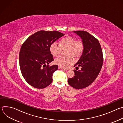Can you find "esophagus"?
Here are the masks:
<instances>
[{
    "label": "esophagus",
    "instance_id": "34e87169",
    "mask_svg": "<svg viewBox=\"0 0 123 123\" xmlns=\"http://www.w3.org/2000/svg\"><path fill=\"white\" fill-rule=\"evenodd\" d=\"M58 68H59V69H62L64 70V71H67V70H68V69H67V68H63V67H60V66H59V67H58Z\"/></svg>",
    "mask_w": 123,
    "mask_h": 123
}]
</instances>
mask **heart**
Listing matches in <instances>:
<instances>
[{
  "instance_id": "heart-1",
  "label": "heart",
  "mask_w": 123,
  "mask_h": 123,
  "mask_svg": "<svg viewBox=\"0 0 123 123\" xmlns=\"http://www.w3.org/2000/svg\"><path fill=\"white\" fill-rule=\"evenodd\" d=\"M84 44L81 40H77L72 37H67L62 39L59 43H52L49 48L51 54L57 57L61 54L62 49H67V55H73L77 57L81 55L83 51ZM55 62L59 66L67 68L74 63V59L71 56L68 57L60 56L55 59Z\"/></svg>"
}]
</instances>
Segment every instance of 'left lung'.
Segmentation results:
<instances>
[{
	"label": "left lung",
	"mask_w": 123,
	"mask_h": 123,
	"mask_svg": "<svg viewBox=\"0 0 123 123\" xmlns=\"http://www.w3.org/2000/svg\"><path fill=\"white\" fill-rule=\"evenodd\" d=\"M81 38L84 44L82 55L74 67V76L68 80V84L76 89H82L90 85L98 76L103 65V55L101 45L97 39L88 32L74 31Z\"/></svg>",
	"instance_id": "1"
}]
</instances>
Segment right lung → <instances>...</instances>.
I'll return each mask as SVG.
<instances>
[{
    "instance_id": "1",
    "label": "right lung",
    "mask_w": 123,
    "mask_h": 123,
    "mask_svg": "<svg viewBox=\"0 0 123 123\" xmlns=\"http://www.w3.org/2000/svg\"><path fill=\"white\" fill-rule=\"evenodd\" d=\"M64 34L56 31H40L28 37L22 44L19 55L20 71L26 82L34 87L44 89L52 82L57 65L49 66L54 61L50 45Z\"/></svg>"
}]
</instances>
